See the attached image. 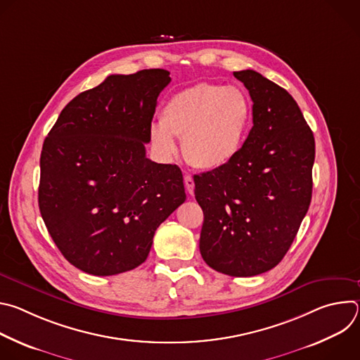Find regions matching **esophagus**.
<instances>
[{"label": "esophagus", "mask_w": 360, "mask_h": 360, "mask_svg": "<svg viewBox=\"0 0 360 360\" xmlns=\"http://www.w3.org/2000/svg\"><path fill=\"white\" fill-rule=\"evenodd\" d=\"M184 182H185V188L188 191L189 195H193V189H195V182H193V178L191 175H186L184 178Z\"/></svg>", "instance_id": "34e87169"}]
</instances>
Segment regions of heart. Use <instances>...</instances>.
<instances>
[{"label":"heart","instance_id":"obj_1","mask_svg":"<svg viewBox=\"0 0 360 360\" xmlns=\"http://www.w3.org/2000/svg\"><path fill=\"white\" fill-rule=\"evenodd\" d=\"M252 118V102L240 88L199 82L169 96L161 124L150 128V139L171 157L176 152L175 136H182V153L191 165L221 169L238 157Z\"/></svg>","mask_w":360,"mask_h":360}]
</instances>
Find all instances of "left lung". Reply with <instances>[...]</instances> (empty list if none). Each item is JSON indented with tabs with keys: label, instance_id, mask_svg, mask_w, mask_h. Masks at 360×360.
Wrapping results in <instances>:
<instances>
[{
	"label": "left lung",
	"instance_id": "obj_1",
	"mask_svg": "<svg viewBox=\"0 0 360 360\" xmlns=\"http://www.w3.org/2000/svg\"><path fill=\"white\" fill-rule=\"evenodd\" d=\"M233 77L252 98L253 127L231 164L193 181L203 261L246 278L283 259L309 210L315 138L286 89L253 70Z\"/></svg>",
	"mask_w": 360,
	"mask_h": 360
}]
</instances>
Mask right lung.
<instances>
[{
  "label": "right lung",
  "mask_w": 360,
  "mask_h": 360,
  "mask_svg": "<svg viewBox=\"0 0 360 360\" xmlns=\"http://www.w3.org/2000/svg\"><path fill=\"white\" fill-rule=\"evenodd\" d=\"M167 70L110 75L61 111L41 150L45 226L75 268L95 276L148 258L157 228L186 199L179 167L146 158Z\"/></svg>",
  "instance_id": "right-lung-1"
}]
</instances>
